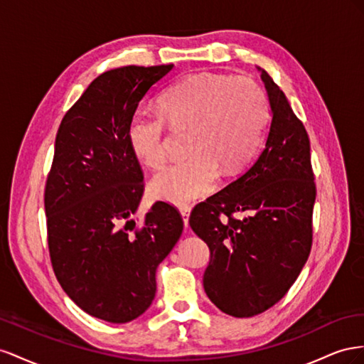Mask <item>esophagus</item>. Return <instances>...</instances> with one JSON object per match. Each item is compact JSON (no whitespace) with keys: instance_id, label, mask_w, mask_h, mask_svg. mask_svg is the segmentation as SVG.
Masks as SVG:
<instances>
[{"instance_id":"34e87169","label":"esophagus","mask_w":364,"mask_h":364,"mask_svg":"<svg viewBox=\"0 0 364 364\" xmlns=\"http://www.w3.org/2000/svg\"><path fill=\"white\" fill-rule=\"evenodd\" d=\"M180 213H181V216H183L184 225L188 227V225H189V216H191V207H189V205H181V207H180Z\"/></svg>"}]
</instances>
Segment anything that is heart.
<instances>
[{"label":"heart","mask_w":364,"mask_h":364,"mask_svg":"<svg viewBox=\"0 0 364 364\" xmlns=\"http://www.w3.org/2000/svg\"><path fill=\"white\" fill-rule=\"evenodd\" d=\"M268 117V99L252 79L200 73L166 88L160 112L134 114L128 143L140 163L160 169L168 160V124L191 131V159L166 168L151 183L154 198L186 204L216 188L220 168L232 173L255 157Z\"/></svg>","instance_id":"obj_1"}]
</instances>
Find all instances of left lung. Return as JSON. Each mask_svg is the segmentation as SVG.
<instances>
[{
    "label": "left lung",
    "instance_id": "obj_1",
    "mask_svg": "<svg viewBox=\"0 0 364 364\" xmlns=\"http://www.w3.org/2000/svg\"><path fill=\"white\" fill-rule=\"evenodd\" d=\"M262 80L273 112L264 151L240 178L196 204L189 218L210 250L205 294L233 317H253L276 305L313 245L316 183L308 132L264 70Z\"/></svg>",
    "mask_w": 364,
    "mask_h": 364
}]
</instances>
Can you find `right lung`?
<instances>
[{
	"label": "right lung",
	"instance_id": "obj_1",
	"mask_svg": "<svg viewBox=\"0 0 364 364\" xmlns=\"http://www.w3.org/2000/svg\"><path fill=\"white\" fill-rule=\"evenodd\" d=\"M169 65L103 73L62 119L47 176L44 205L50 261L58 282L80 309L109 323L146 311L155 272L183 232L169 203L132 220L144 191L128 143V123Z\"/></svg>",
	"mask_w": 364,
	"mask_h": 364
}]
</instances>
